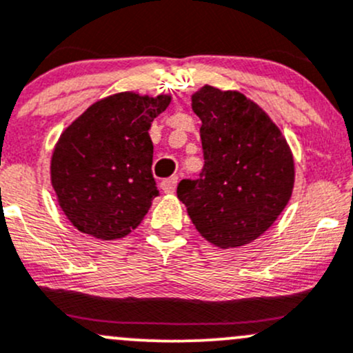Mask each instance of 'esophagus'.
Listing matches in <instances>:
<instances>
[{"mask_svg":"<svg viewBox=\"0 0 353 353\" xmlns=\"http://www.w3.org/2000/svg\"><path fill=\"white\" fill-rule=\"evenodd\" d=\"M176 185H177V177H169V179L162 181L161 183L162 191H164L165 194H172V192L176 191Z\"/></svg>","mask_w":353,"mask_h":353,"instance_id":"obj_1","label":"esophagus"}]
</instances>
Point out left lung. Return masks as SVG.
<instances>
[{
  "label": "left lung",
  "instance_id": "8db88e82",
  "mask_svg": "<svg viewBox=\"0 0 353 353\" xmlns=\"http://www.w3.org/2000/svg\"><path fill=\"white\" fill-rule=\"evenodd\" d=\"M201 119L204 168L183 179L177 197L192 224L214 246H243L281 214L295 184V162L285 135L241 92L204 85L191 97Z\"/></svg>",
  "mask_w": 353,
  "mask_h": 353
}]
</instances>
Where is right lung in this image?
I'll list each match as a JSON object with an SVG mask.
<instances>
[{
    "instance_id": "right-lung-1",
    "label": "right lung",
    "mask_w": 353,
    "mask_h": 353,
    "mask_svg": "<svg viewBox=\"0 0 353 353\" xmlns=\"http://www.w3.org/2000/svg\"><path fill=\"white\" fill-rule=\"evenodd\" d=\"M170 95L120 92L92 103L58 139L52 185L70 223L110 241L135 230L159 196L149 129Z\"/></svg>"
}]
</instances>
